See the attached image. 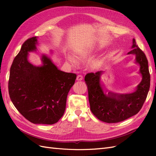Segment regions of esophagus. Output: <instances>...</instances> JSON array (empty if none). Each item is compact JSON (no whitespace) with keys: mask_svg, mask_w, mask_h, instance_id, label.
<instances>
[{"mask_svg":"<svg viewBox=\"0 0 156 156\" xmlns=\"http://www.w3.org/2000/svg\"><path fill=\"white\" fill-rule=\"evenodd\" d=\"M83 75H78L77 76V81H81V80H83Z\"/></svg>","mask_w":156,"mask_h":156,"instance_id":"esophagus-1","label":"esophagus"}]
</instances>
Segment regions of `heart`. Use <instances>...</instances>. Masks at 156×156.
<instances>
[{"label":"heart","mask_w":156,"mask_h":156,"mask_svg":"<svg viewBox=\"0 0 156 156\" xmlns=\"http://www.w3.org/2000/svg\"><path fill=\"white\" fill-rule=\"evenodd\" d=\"M92 49L91 48H88V49H81L77 52V55L80 56L81 58H87L88 56H89L92 53ZM67 60L69 61L70 63H72V64H74L76 63V60L73 56H70V55H68L66 57Z\"/></svg>","instance_id":"heart-1"}]
</instances>
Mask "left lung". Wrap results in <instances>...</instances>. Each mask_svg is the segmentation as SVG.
<instances>
[{
  "label": "left lung",
  "instance_id": "1",
  "mask_svg": "<svg viewBox=\"0 0 156 156\" xmlns=\"http://www.w3.org/2000/svg\"><path fill=\"white\" fill-rule=\"evenodd\" d=\"M132 50L127 55L135 56V63L139 64L142 81L135 91L130 94H117L111 91L105 93L100 78L103 72L86 75L90 110L98 119L107 123H116L135 115L142 108L147 97L150 85V75L148 60L145 54L133 39Z\"/></svg>",
  "mask_w": 156,
  "mask_h": 156
}]
</instances>
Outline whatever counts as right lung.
Wrapping results in <instances>:
<instances>
[{
	"instance_id": "right-lung-1",
	"label": "right lung",
	"mask_w": 156,
	"mask_h": 156,
	"mask_svg": "<svg viewBox=\"0 0 156 156\" xmlns=\"http://www.w3.org/2000/svg\"><path fill=\"white\" fill-rule=\"evenodd\" d=\"M37 37L26 40L10 68L8 91L14 106L33 124H53L64 115L66 99L77 75L58 69L49 57L41 55L42 65L29 60L36 51Z\"/></svg>"
}]
</instances>
